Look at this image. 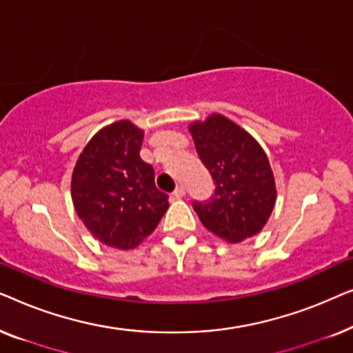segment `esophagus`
Segmentation results:
<instances>
[{"label":"esophagus","mask_w":353,"mask_h":353,"mask_svg":"<svg viewBox=\"0 0 353 353\" xmlns=\"http://www.w3.org/2000/svg\"><path fill=\"white\" fill-rule=\"evenodd\" d=\"M185 192H186V190H185V186L183 185H180V186H176V190L173 191V196L176 197V199H180V197H183L185 196Z\"/></svg>","instance_id":"obj_1"}]
</instances>
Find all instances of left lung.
<instances>
[{
  "label": "left lung",
  "mask_w": 353,
  "mask_h": 353,
  "mask_svg": "<svg viewBox=\"0 0 353 353\" xmlns=\"http://www.w3.org/2000/svg\"><path fill=\"white\" fill-rule=\"evenodd\" d=\"M190 132L215 185L210 199L192 201L202 225L230 243L257 234L276 201L273 172L263 149L220 114L192 123Z\"/></svg>",
  "instance_id": "1"
}]
</instances>
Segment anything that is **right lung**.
Here are the masks:
<instances>
[{
    "label": "right lung",
    "instance_id": "1",
    "mask_svg": "<svg viewBox=\"0 0 353 353\" xmlns=\"http://www.w3.org/2000/svg\"><path fill=\"white\" fill-rule=\"evenodd\" d=\"M143 132L120 120L94 134L72 175L75 210L101 243L133 249L148 238L168 209L154 183V168L139 157Z\"/></svg>",
    "mask_w": 353,
    "mask_h": 353
}]
</instances>
